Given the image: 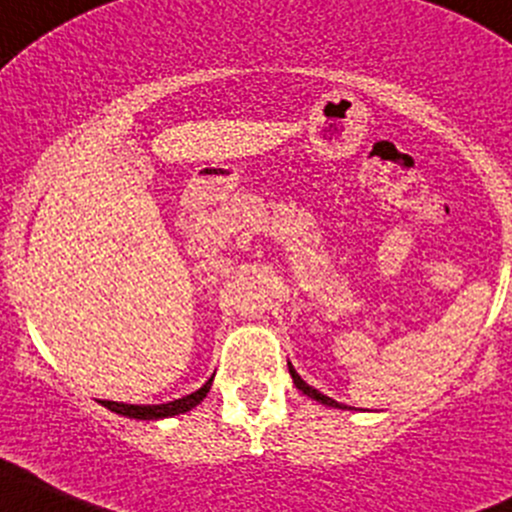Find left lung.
I'll return each instance as SVG.
<instances>
[{"instance_id": "8db88e82", "label": "left lung", "mask_w": 512, "mask_h": 512, "mask_svg": "<svg viewBox=\"0 0 512 512\" xmlns=\"http://www.w3.org/2000/svg\"><path fill=\"white\" fill-rule=\"evenodd\" d=\"M289 374H291V379H294V386H296V389H299V391L303 393V396L313 398V401L323 403V406H330V408H340V411H347V406H345V403H338V401H333V398H330V396H325V393H320L318 389H313V386H308L306 381H303L301 376L296 374V369L291 367V364H289Z\"/></svg>"}]
</instances>
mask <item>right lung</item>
<instances>
[{"label": "right lung", "instance_id": "obj_1", "mask_svg": "<svg viewBox=\"0 0 512 512\" xmlns=\"http://www.w3.org/2000/svg\"><path fill=\"white\" fill-rule=\"evenodd\" d=\"M211 384H213V376L204 386H201V389L189 393V396L174 398V401H167V403H157V406H136V403H121V401H99V403L104 408H109L111 413L126 415V418L162 420V418H172V415H179V413H187L192 411L194 406H199V403L206 398V393H209Z\"/></svg>", "mask_w": 512, "mask_h": 512}]
</instances>
